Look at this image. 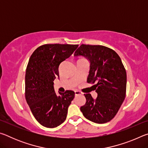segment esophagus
<instances>
[{"mask_svg": "<svg viewBox=\"0 0 148 148\" xmlns=\"http://www.w3.org/2000/svg\"><path fill=\"white\" fill-rule=\"evenodd\" d=\"M75 95H83V93L79 91H75Z\"/></svg>", "mask_w": 148, "mask_h": 148, "instance_id": "34e87169", "label": "esophagus"}]
</instances>
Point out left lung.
I'll list each match as a JSON object with an SVG mask.
<instances>
[{"label":"left lung","instance_id":"obj_1","mask_svg":"<svg viewBox=\"0 0 148 148\" xmlns=\"http://www.w3.org/2000/svg\"><path fill=\"white\" fill-rule=\"evenodd\" d=\"M86 57L90 61L87 82L94 84L98 96L93 99L84 94L86 102L80 110L86 119L96 123H105L114 118L126 95L127 73L116 51L101 45L82 44L74 56Z\"/></svg>","mask_w":148,"mask_h":148}]
</instances>
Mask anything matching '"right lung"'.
I'll use <instances>...</instances> for the list:
<instances>
[{"label": "right lung", "instance_id": "add662e5", "mask_svg": "<svg viewBox=\"0 0 148 148\" xmlns=\"http://www.w3.org/2000/svg\"><path fill=\"white\" fill-rule=\"evenodd\" d=\"M78 44H48L39 46L30 57L25 73V99L35 119L42 126L54 128L66 118L75 92H55L53 81L59 77V66Z\"/></svg>", "mask_w": 148, "mask_h": 148}]
</instances>
